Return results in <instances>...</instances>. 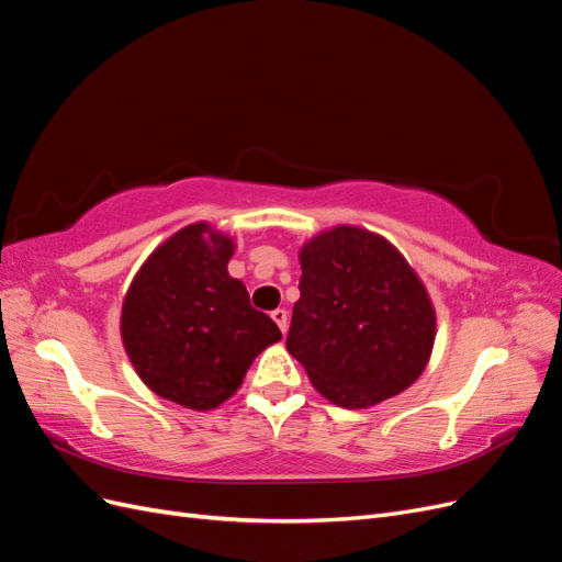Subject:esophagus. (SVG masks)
Listing matches in <instances>:
<instances>
[{"label":"esophagus","instance_id":"34e87169","mask_svg":"<svg viewBox=\"0 0 562 562\" xmlns=\"http://www.w3.org/2000/svg\"><path fill=\"white\" fill-rule=\"evenodd\" d=\"M271 318H274V323H277L281 333L288 330V312L285 310H274V312H271Z\"/></svg>","mask_w":562,"mask_h":562}]
</instances>
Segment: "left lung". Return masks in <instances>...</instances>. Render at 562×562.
Wrapping results in <instances>:
<instances>
[{"label":"left lung","instance_id":"1","mask_svg":"<svg viewBox=\"0 0 562 562\" xmlns=\"http://www.w3.org/2000/svg\"><path fill=\"white\" fill-rule=\"evenodd\" d=\"M300 267L285 347L323 398L361 411L422 375L436 310L396 246L363 227L337 225L300 248Z\"/></svg>","mask_w":562,"mask_h":562}]
</instances>
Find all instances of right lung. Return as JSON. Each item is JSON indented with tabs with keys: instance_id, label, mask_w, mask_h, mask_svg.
Here are the masks:
<instances>
[{
	"instance_id": "add662e5",
	"label": "right lung",
	"mask_w": 562,
	"mask_h": 562,
	"mask_svg": "<svg viewBox=\"0 0 562 562\" xmlns=\"http://www.w3.org/2000/svg\"><path fill=\"white\" fill-rule=\"evenodd\" d=\"M232 255V236L209 223L187 225L143 262L122 304L119 328L138 378L190 411L234 396L255 356L281 339L229 277Z\"/></svg>"
}]
</instances>
